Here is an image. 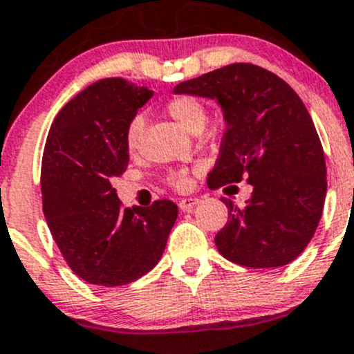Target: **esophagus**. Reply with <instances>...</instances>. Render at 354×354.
<instances>
[{"label": "esophagus", "mask_w": 354, "mask_h": 354, "mask_svg": "<svg viewBox=\"0 0 354 354\" xmlns=\"http://www.w3.org/2000/svg\"><path fill=\"white\" fill-rule=\"evenodd\" d=\"M198 203H199L198 198H184L178 201V207H180L182 211H187L191 209V207H194Z\"/></svg>", "instance_id": "34e87169"}]
</instances>
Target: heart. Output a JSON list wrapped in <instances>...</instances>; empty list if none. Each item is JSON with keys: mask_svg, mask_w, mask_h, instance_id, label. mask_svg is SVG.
Wrapping results in <instances>:
<instances>
[{"mask_svg": "<svg viewBox=\"0 0 354 354\" xmlns=\"http://www.w3.org/2000/svg\"><path fill=\"white\" fill-rule=\"evenodd\" d=\"M167 112L178 126L184 127L185 131H191V133H199L207 122L206 107L199 98L192 95L172 97L167 102ZM141 129H143V118L134 115L126 129V148L129 151H134L138 148ZM169 182L177 187H184L187 184V176H185L184 170H177V172L170 174Z\"/></svg>", "mask_w": 354, "mask_h": 354, "instance_id": "b5f03b06", "label": "heart"}]
</instances>
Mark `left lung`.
Instances as JSON below:
<instances>
[{
	"label": "left lung",
	"instance_id": "left-lung-1",
	"mask_svg": "<svg viewBox=\"0 0 354 354\" xmlns=\"http://www.w3.org/2000/svg\"><path fill=\"white\" fill-rule=\"evenodd\" d=\"M174 93L214 98L223 111L227 131L207 185H252L243 207L223 198L228 221L214 236L221 256L245 268L290 264L312 240L327 192L322 145L301 98L249 63L178 83Z\"/></svg>",
	"mask_w": 354,
	"mask_h": 354
}]
</instances>
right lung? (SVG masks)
I'll return each mask as SVG.
<instances>
[{
	"instance_id": "right-lung-1",
	"label": "right lung",
	"mask_w": 354,
	"mask_h": 354,
	"mask_svg": "<svg viewBox=\"0 0 354 354\" xmlns=\"http://www.w3.org/2000/svg\"><path fill=\"white\" fill-rule=\"evenodd\" d=\"M151 97L127 80H98L61 109L47 134L44 216L64 261L90 285L122 286L151 271L177 220L176 203L129 209L112 187L129 162L127 124Z\"/></svg>"
}]
</instances>
